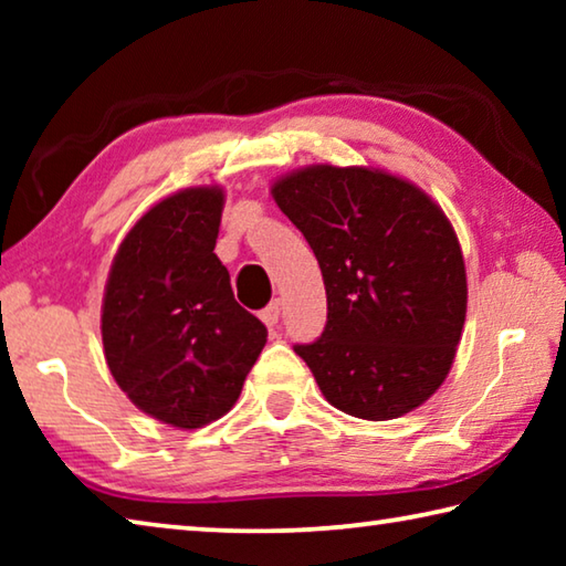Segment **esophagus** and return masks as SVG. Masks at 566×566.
Here are the masks:
<instances>
[{
  "mask_svg": "<svg viewBox=\"0 0 566 566\" xmlns=\"http://www.w3.org/2000/svg\"><path fill=\"white\" fill-rule=\"evenodd\" d=\"M280 314H282V302L280 300H274L270 306H266V310H262V322L266 324V327H274L276 322H280Z\"/></svg>",
  "mask_w": 566,
  "mask_h": 566,
  "instance_id": "34e87169",
  "label": "esophagus"
}]
</instances>
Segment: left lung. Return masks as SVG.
Here are the masks:
<instances>
[{
	"label": "left lung",
	"instance_id": "1",
	"mask_svg": "<svg viewBox=\"0 0 566 566\" xmlns=\"http://www.w3.org/2000/svg\"><path fill=\"white\" fill-rule=\"evenodd\" d=\"M327 290V327L296 344L324 399L344 415L397 419L452 369L467 317L454 227L411 181L371 167L312 165L276 179Z\"/></svg>",
	"mask_w": 566,
	"mask_h": 566
}]
</instances>
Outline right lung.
<instances>
[{"label":"right lung","instance_id":"1","mask_svg":"<svg viewBox=\"0 0 566 566\" xmlns=\"http://www.w3.org/2000/svg\"><path fill=\"white\" fill-rule=\"evenodd\" d=\"M224 189L161 199L114 254L102 302L104 359L145 415L179 429L224 417L266 344L214 254Z\"/></svg>","mask_w":566,"mask_h":566}]
</instances>
